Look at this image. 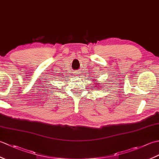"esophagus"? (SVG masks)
<instances>
[{"label":"esophagus","instance_id":"34e87169","mask_svg":"<svg viewBox=\"0 0 159 159\" xmlns=\"http://www.w3.org/2000/svg\"><path fill=\"white\" fill-rule=\"evenodd\" d=\"M74 74H75L76 76H79L80 74V72H79V71H75V72H74Z\"/></svg>","mask_w":159,"mask_h":159}]
</instances>
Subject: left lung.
Wrapping results in <instances>:
<instances>
[{
  "label": "left lung",
  "instance_id": "8db88e82",
  "mask_svg": "<svg viewBox=\"0 0 159 159\" xmlns=\"http://www.w3.org/2000/svg\"><path fill=\"white\" fill-rule=\"evenodd\" d=\"M95 83H96V85H96L97 87H98V88H99V87H100V86H98V83H97V81H96V80H95Z\"/></svg>",
  "mask_w": 159,
  "mask_h": 159
}]
</instances>
